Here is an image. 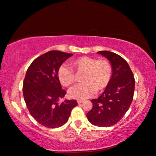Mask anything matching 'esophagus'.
<instances>
[{
    "mask_svg": "<svg viewBox=\"0 0 156 156\" xmlns=\"http://www.w3.org/2000/svg\"><path fill=\"white\" fill-rule=\"evenodd\" d=\"M83 102V100H77V103H78V104H80V103H81Z\"/></svg>",
    "mask_w": 156,
    "mask_h": 156,
    "instance_id": "34e87169",
    "label": "esophagus"
}]
</instances>
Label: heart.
<instances>
[{"label": "heart", "mask_w": 156, "mask_h": 156, "mask_svg": "<svg viewBox=\"0 0 156 156\" xmlns=\"http://www.w3.org/2000/svg\"><path fill=\"white\" fill-rule=\"evenodd\" d=\"M69 68L62 65L58 69V78L60 83L65 87L74 86L77 77L81 75V84L71 89L69 95L71 98L84 99L91 97L95 92L104 91L109 85L113 75V67L109 61L81 56L73 59Z\"/></svg>", "instance_id": "b5f03b06"}]
</instances>
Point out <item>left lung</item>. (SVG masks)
Masks as SVG:
<instances>
[{
    "instance_id": "obj_1",
    "label": "left lung",
    "mask_w": 156,
    "mask_h": 156,
    "mask_svg": "<svg viewBox=\"0 0 156 156\" xmlns=\"http://www.w3.org/2000/svg\"><path fill=\"white\" fill-rule=\"evenodd\" d=\"M108 59L113 67L109 85L98 99H92V109L87 114L90 123L99 127H110L122 118L133 101L135 79L127 61L112 52H98Z\"/></svg>"
}]
</instances>
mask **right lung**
<instances>
[{"label": "right lung", "mask_w": 156, "mask_h": 156, "mask_svg": "<svg viewBox=\"0 0 156 156\" xmlns=\"http://www.w3.org/2000/svg\"><path fill=\"white\" fill-rule=\"evenodd\" d=\"M73 55L50 51L35 58L27 71L23 87L24 99L31 116L46 127L64 125L72 109L77 105L74 99L57 103L66 94L58 81V69Z\"/></svg>", "instance_id": "1"}]
</instances>
